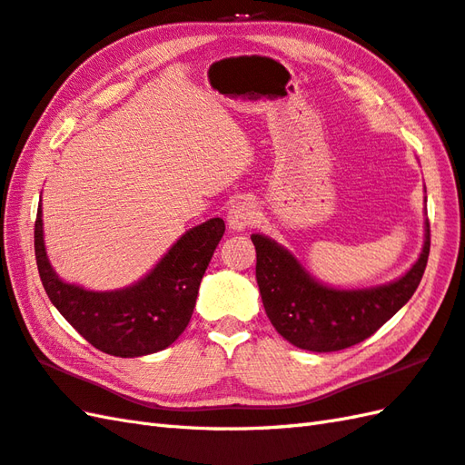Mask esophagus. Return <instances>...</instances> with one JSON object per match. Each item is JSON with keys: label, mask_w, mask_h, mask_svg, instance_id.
<instances>
[{"label": "esophagus", "mask_w": 465, "mask_h": 465, "mask_svg": "<svg viewBox=\"0 0 465 465\" xmlns=\"http://www.w3.org/2000/svg\"><path fill=\"white\" fill-rule=\"evenodd\" d=\"M259 220V210L252 200H240L232 203V208L228 212V223L232 230L243 232L247 228H252Z\"/></svg>", "instance_id": "obj_1"}]
</instances>
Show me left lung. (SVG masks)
Returning <instances> with one entry per match:
<instances>
[{"mask_svg": "<svg viewBox=\"0 0 465 465\" xmlns=\"http://www.w3.org/2000/svg\"><path fill=\"white\" fill-rule=\"evenodd\" d=\"M255 279L269 321L299 349L332 352L359 344L379 331L414 295L430 255V222L418 262L396 282L342 291L317 283L297 259L265 235L253 233Z\"/></svg>", "mask_w": 465, "mask_h": 465, "instance_id": "left-lung-1", "label": "left lung"}]
</instances>
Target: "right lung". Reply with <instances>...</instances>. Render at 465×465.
<instances>
[{"mask_svg":"<svg viewBox=\"0 0 465 465\" xmlns=\"http://www.w3.org/2000/svg\"><path fill=\"white\" fill-rule=\"evenodd\" d=\"M225 223L208 220L183 233L143 282L118 291H86L53 272L43 243L41 206L35 220V259L51 303L83 339L106 354L134 359L170 347L188 327L200 282Z\"/></svg>","mask_w":465,"mask_h":465,"instance_id":"1","label":"right lung"}]
</instances>
